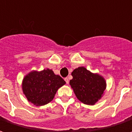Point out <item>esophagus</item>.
<instances>
[{
	"label": "esophagus",
	"instance_id": "obj_1",
	"mask_svg": "<svg viewBox=\"0 0 132 132\" xmlns=\"http://www.w3.org/2000/svg\"><path fill=\"white\" fill-rule=\"evenodd\" d=\"M65 81H66V84H69V78H65Z\"/></svg>",
	"mask_w": 132,
	"mask_h": 132
}]
</instances>
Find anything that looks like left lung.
<instances>
[{"label": "left lung", "instance_id": "left-lung-1", "mask_svg": "<svg viewBox=\"0 0 132 132\" xmlns=\"http://www.w3.org/2000/svg\"><path fill=\"white\" fill-rule=\"evenodd\" d=\"M73 79L70 85L76 96L86 105H93L102 97L106 88L105 78L93 73L85 67H78L71 73Z\"/></svg>", "mask_w": 132, "mask_h": 132}]
</instances>
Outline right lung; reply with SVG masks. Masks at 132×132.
I'll list each match as a JSON object with an SVG mask.
<instances>
[{"label": "right lung", "mask_w": 132, "mask_h": 132, "mask_svg": "<svg viewBox=\"0 0 132 132\" xmlns=\"http://www.w3.org/2000/svg\"><path fill=\"white\" fill-rule=\"evenodd\" d=\"M66 82L51 69L30 72L22 80V91L29 102L36 106L46 105L54 99L58 89Z\"/></svg>", "instance_id": "add662e5"}]
</instances>
